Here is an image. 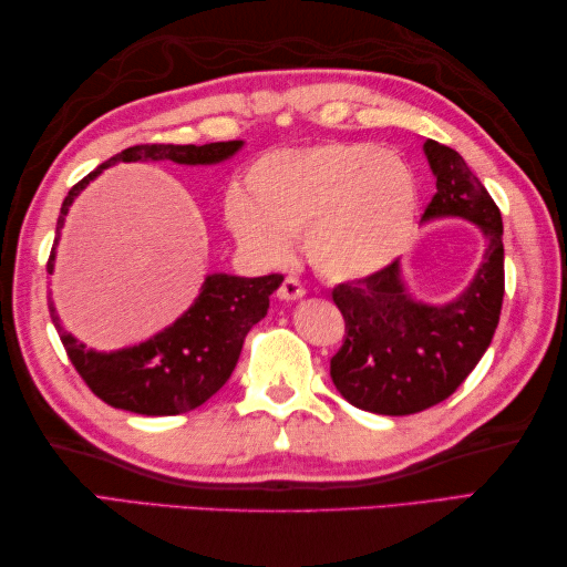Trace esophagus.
Instances as JSON below:
<instances>
[{"instance_id":"34e87169","label":"esophagus","mask_w":567,"mask_h":567,"mask_svg":"<svg viewBox=\"0 0 567 567\" xmlns=\"http://www.w3.org/2000/svg\"><path fill=\"white\" fill-rule=\"evenodd\" d=\"M277 297L285 299V302H297V299L305 297V287L297 277H285L280 290H277Z\"/></svg>"}]
</instances>
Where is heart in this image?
Returning a JSON list of instances; mask_svg holds the SVG:
<instances>
[{"label": "heart", "instance_id": "b5f03b06", "mask_svg": "<svg viewBox=\"0 0 567 567\" xmlns=\"http://www.w3.org/2000/svg\"><path fill=\"white\" fill-rule=\"evenodd\" d=\"M248 195L228 202L236 240L262 262L282 265L305 236L307 258L333 282L382 270L404 250L416 221V177L400 155L370 143H321L262 155Z\"/></svg>", "mask_w": 567, "mask_h": 567}]
</instances>
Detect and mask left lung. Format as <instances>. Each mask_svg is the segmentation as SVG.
<instances>
[{"mask_svg":"<svg viewBox=\"0 0 567 567\" xmlns=\"http://www.w3.org/2000/svg\"><path fill=\"white\" fill-rule=\"evenodd\" d=\"M424 153L436 175L424 221L467 219L477 224L487 246L473 282L445 305L412 299L400 260L333 287L346 336L331 358V380L343 400L384 416L416 414L449 400L492 343L504 297L502 214L495 199L461 153L431 138Z\"/></svg>","mask_w":567,"mask_h":567,"instance_id":"obj_1","label":"left lung"}]
</instances>
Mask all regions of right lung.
Masks as SVG:
<instances>
[{"label": "right lung", "mask_w": 567, "mask_h": 567, "mask_svg": "<svg viewBox=\"0 0 567 567\" xmlns=\"http://www.w3.org/2000/svg\"><path fill=\"white\" fill-rule=\"evenodd\" d=\"M244 141L204 143V146H173V143H143L131 146L102 163L97 171L68 192L60 207L55 240L45 270L53 275L55 246L68 209L94 177L116 163L173 161L179 165H214L231 158ZM282 275L238 277L214 272L204 277L202 292L183 317L158 331L153 339L122 351L100 353L87 348L60 323L53 302V327L63 341L70 363L87 388L114 409L143 416H175L197 409L219 392L238 363L246 333L268 315L270 295L282 285Z\"/></svg>", "instance_id": "obj_1"}]
</instances>
